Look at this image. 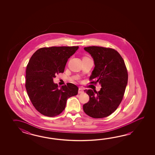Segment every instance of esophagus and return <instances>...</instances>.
Instances as JSON below:
<instances>
[{
	"label": "esophagus",
	"instance_id": "obj_1",
	"mask_svg": "<svg viewBox=\"0 0 155 155\" xmlns=\"http://www.w3.org/2000/svg\"><path fill=\"white\" fill-rule=\"evenodd\" d=\"M82 92H84V90L82 88L80 87L79 89V90H78V93L79 94H81Z\"/></svg>",
	"mask_w": 155,
	"mask_h": 155
}]
</instances>
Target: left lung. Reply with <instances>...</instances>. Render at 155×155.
I'll use <instances>...</instances> for the list:
<instances>
[{
    "label": "left lung",
    "mask_w": 155,
    "mask_h": 155,
    "mask_svg": "<svg viewBox=\"0 0 155 155\" xmlns=\"http://www.w3.org/2000/svg\"><path fill=\"white\" fill-rule=\"evenodd\" d=\"M91 55L95 68L90 76V84L101 85L97 92L85 90L88 102L83 105L84 111L92 118H104L114 112L122 101L128 81L124 60L116 50L101 46L84 48Z\"/></svg>",
    "instance_id": "1"
}]
</instances>
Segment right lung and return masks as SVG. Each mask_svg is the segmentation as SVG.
Instances as JSON below:
<instances>
[{
	"label": "right lung",
	"mask_w": 155,
	"mask_h": 155,
	"mask_svg": "<svg viewBox=\"0 0 155 155\" xmlns=\"http://www.w3.org/2000/svg\"><path fill=\"white\" fill-rule=\"evenodd\" d=\"M79 46L41 48L31 57L26 69L25 88L34 107L42 115H59L68 98L75 96L79 88L72 83L61 86L53 82L56 75L64 71L70 57Z\"/></svg>",
	"instance_id": "right-lung-1"
}]
</instances>
